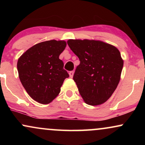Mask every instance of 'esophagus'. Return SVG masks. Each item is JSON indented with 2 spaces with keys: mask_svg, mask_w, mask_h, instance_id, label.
Segmentation results:
<instances>
[{
  "mask_svg": "<svg viewBox=\"0 0 145 145\" xmlns=\"http://www.w3.org/2000/svg\"><path fill=\"white\" fill-rule=\"evenodd\" d=\"M69 76H70V78H73V76H74V71H69Z\"/></svg>",
  "mask_w": 145,
  "mask_h": 145,
  "instance_id": "esophagus-1",
  "label": "esophagus"
}]
</instances>
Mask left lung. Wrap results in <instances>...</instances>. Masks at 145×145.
<instances>
[{"instance_id":"1","label":"left lung","mask_w":145,"mask_h":145,"mask_svg":"<svg viewBox=\"0 0 145 145\" xmlns=\"http://www.w3.org/2000/svg\"><path fill=\"white\" fill-rule=\"evenodd\" d=\"M67 44L80 61L73 79L83 100L91 106L104 104L120 81L123 67L120 52L99 40L69 39Z\"/></svg>"}]
</instances>
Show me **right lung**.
<instances>
[{
  "instance_id": "add662e5",
  "label": "right lung",
  "mask_w": 145,
  "mask_h": 145,
  "mask_svg": "<svg viewBox=\"0 0 145 145\" xmlns=\"http://www.w3.org/2000/svg\"><path fill=\"white\" fill-rule=\"evenodd\" d=\"M63 40H50L30 48L18 59L20 82L30 97L48 104L57 97L65 79L69 77L59 55L66 47Z\"/></svg>"
}]
</instances>
